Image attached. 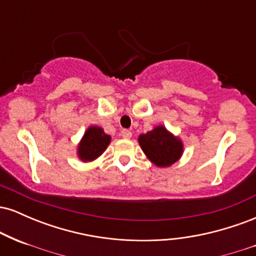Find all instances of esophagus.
I'll list each match as a JSON object with an SVG mask.
<instances>
[{
    "instance_id": "34e87169",
    "label": "esophagus",
    "mask_w": 256,
    "mask_h": 256,
    "mask_svg": "<svg viewBox=\"0 0 256 256\" xmlns=\"http://www.w3.org/2000/svg\"><path fill=\"white\" fill-rule=\"evenodd\" d=\"M122 138H125V140H130L132 136V132L130 130H126V128H124V130H122Z\"/></svg>"
}]
</instances>
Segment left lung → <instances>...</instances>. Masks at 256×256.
<instances>
[{
    "label": "left lung",
    "instance_id": "left-lung-1",
    "mask_svg": "<svg viewBox=\"0 0 256 256\" xmlns=\"http://www.w3.org/2000/svg\"><path fill=\"white\" fill-rule=\"evenodd\" d=\"M138 142L146 158L158 167L171 166L179 160L183 152L180 140L173 136L164 126H156L154 130L140 134Z\"/></svg>",
    "mask_w": 256,
    "mask_h": 256
}]
</instances>
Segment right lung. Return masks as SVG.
Listing matches in <instances>:
<instances>
[{
  "instance_id": "1",
  "label": "right lung",
  "mask_w": 256,
  "mask_h": 256,
  "mask_svg": "<svg viewBox=\"0 0 256 256\" xmlns=\"http://www.w3.org/2000/svg\"><path fill=\"white\" fill-rule=\"evenodd\" d=\"M110 142V136L104 134L98 126H91L84 134L78 146V156L83 161H92L106 150Z\"/></svg>"
}]
</instances>
